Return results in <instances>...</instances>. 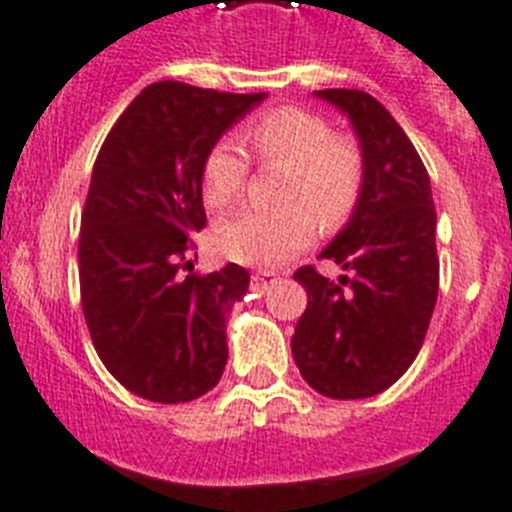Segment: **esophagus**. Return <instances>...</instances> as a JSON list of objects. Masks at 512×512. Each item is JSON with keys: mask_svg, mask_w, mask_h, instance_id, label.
<instances>
[{"mask_svg": "<svg viewBox=\"0 0 512 512\" xmlns=\"http://www.w3.org/2000/svg\"><path fill=\"white\" fill-rule=\"evenodd\" d=\"M276 276L278 273H273V270H257V273H252V289L265 291L268 286H273Z\"/></svg>", "mask_w": 512, "mask_h": 512, "instance_id": "obj_1", "label": "esophagus"}]
</instances>
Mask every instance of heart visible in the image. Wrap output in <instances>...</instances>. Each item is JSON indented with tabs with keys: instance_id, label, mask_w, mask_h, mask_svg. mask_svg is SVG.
<instances>
[{
	"instance_id": "heart-1",
	"label": "heart",
	"mask_w": 512,
	"mask_h": 512,
	"mask_svg": "<svg viewBox=\"0 0 512 512\" xmlns=\"http://www.w3.org/2000/svg\"><path fill=\"white\" fill-rule=\"evenodd\" d=\"M242 143L260 166H286L276 210H249L218 229V249L229 260L257 268L281 265L312 244L317 218L336 229L349 221L367 184V156L349 132L302 106H278L242 127ZM249 161L221 140L203 161V197L213 210L242 200Z\"/></svg>"
}]
</instances>
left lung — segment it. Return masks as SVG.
I'll use <instances>...</instances> for the list:
<instances>
[{"instance_id": "left-lung-1", "label": "left lung", "mask_w": 512, "mask_h": 512, "mask_svg": "<svg viewBox=\"0 0 512 512\" xmlns=\"http://www.w3.org/2000/svg\"><path fill=\"white\" fill-rule=\"evenodd\" d=\"M317 96L349 114L367 184L346 229L320 255L351 276L330 281L315 265L294 273L307 309L291 354L309 388L351 401L388 390L422 349L440 283L437 213L422 158L377 98L346 88Z\"/></svg>"}]
</instances>
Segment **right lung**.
I'll return each instance as SVG.
<instances>
[{"mask_svg":"<svg viewBox=\"0 0 512 512\" xmlns=\"http://www.w3.org/2000/svg\"><path fill=\"white\" fill-rule=\"evenodd\" d=\"M263 98L153 83L98 150L77 244L80 302L103 367L145 401H195L223 375L226 317L249 273L234 263L192 273V236L208 223V150Z\"/></svg>","mask_w":512,"mask_h":512,"instance_id":"right-lung-1","label":"right lung"}]
</instances>
